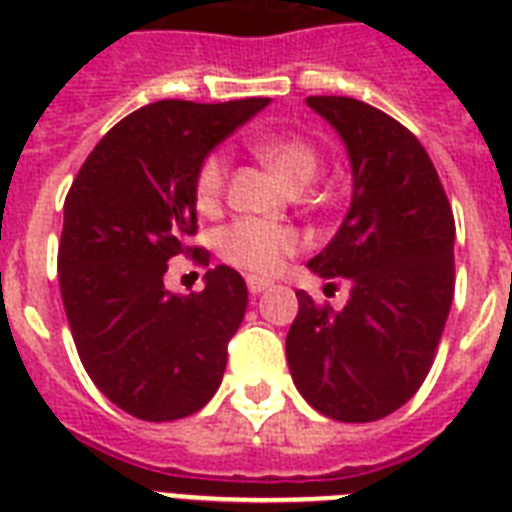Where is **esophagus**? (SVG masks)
Here are the masks:
<instances>
[{"mask_svg": "<svg viewBox=\"0 0 512 512\" xmlns=\"http://www.w3.org/2000/svg\"><path fill=\"white\" fill-rule=\"evenodd\" d=\"M268 287H271V281L268 279H257V276H249L247 279V289L252 295H260V292H265Z\"/></svg>", "mask_w": 512, "mask_h": 512, "instance_id": "obj_1", "label": "esophagus"}]
</instances>
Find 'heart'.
<instances>
[{"instance_id":"obj_1","label":"heart","mask_w":512,"mask_h":512,"mask_svg":"<svg viewBox=\"0 0 512 512\" xmlns=\"http://www.w3.org/2000/svg\"><path fill=\"white\" fill-rule=\"evenodd\" d=\"M249 148L265 164H271L292 188L311 185L321 172V151L303 135H252ZM228 183V156L212 151L201 159L193 177V199L201 212H215L225 196ZM303 239L295 228L281 223H268L257 217H241L225 225L217 236V249L225 263L247 271L252 276H271L297 255Z\"/></svg>"}]
</instances>
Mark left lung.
<instances>
[{
    "instance_id": "8db88e82",
    "label": "left lung",
    "mask_w": 512,
    "mask_h": 512,
    "mask_svg": "<svg viewBox=\"0 0 512 512\" xmlns=\"http://www.w3.org/2000/svg\"><path fill=\"white\" fill-rule=\"evenodd\" d=\"M350 154L353 201L308 263L350 281L342 311L297 292L287 361L308 404L337 422L388 417L420 390L454 297V215L422 143L380 108L316 95Z\"/></svg>"
}]
</instances>
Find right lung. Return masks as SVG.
Returning a JSON list of instances; mask_svg holds the SVG:
<instances>
[{
  "label": "right lung",
  "mask_w": 512,
  "mask_h": 512,
  "mask_svg": "<svg viewBox=\"0 0 512 512\" xmlns=\"http://www.w3.org/2000/svg\"><path fill=\"white\" fill-rule=\"evenodd\" d=\"M271 103L159 100L124 116L92 148L68 188L58 247L60 295L76 353L100 393L132 417L170 422L215 396L228 342L247 311V284L209 268L188 297L164 289L167 263L209 252L196 233L201 159Z\"/></svg>",
  "instance_id": "add662e5"
}]
</instances>
